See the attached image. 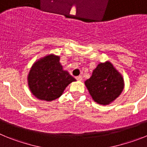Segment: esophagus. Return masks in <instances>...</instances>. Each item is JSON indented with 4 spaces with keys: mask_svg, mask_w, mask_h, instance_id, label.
Here are the masks:
<instances>
[{
    "mask_svg": "<svg viewBox=\"0 0 147 147\" xmlns=\"http://www.w3.org/2000/svg\"><path fill=\"white\" fill-rule=\"evenodd\" d=\"M76 79L78 80V81H82V76H76Z\"/></svg>",
    "mask_w": 147,
    "mask_h": 147,
    "instance_id": "esophagus-1",
    "label": "esophagus"
}]
</instances>
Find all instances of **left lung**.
Wrapping results in <instances>:
<instances>
[{"mask_svg":"<svg viewBox=\"0 0 147 147\" xmlns=\"http://www.w3.org/2000/svg\"><path fill=\"white\" fill-rule=\"evenodd\" d=\"M90 94L100 105H109L121 93L124 80L110 62L100 63L85 82Z\"/></svg>","mask_w":147,"mask_h":147,"instance_id":"obj_1","label":"left lung"}]
</instances>
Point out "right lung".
<instances>
[{"instance_id": "1", "label": "right lung", "mask_w": 147, "mask_h": 147, "mask_svg": "<svg viewBox=\"0 0 147 147\" xmlns=\"http://www.w3.org/2000/svg\"><path fill=\"white\" fill-rule=\"evenodd\" d=\"M74 81L69 73L62 70L59 57L54 54L35 62L28 76V87L33 95L48 102L61 96L66 87Z\"/></svg>"}]
</instances>
